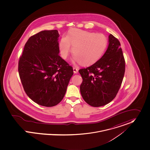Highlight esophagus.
Masks as SVG:
<instances>
[{"label":"esophagus","mask_w":150,"mask_h":150,"mask_svg":"<svg viewBox=\"0 0 150 150\" xmlns=\"http://www.w3.org/2000/svg\"><path fill=\"white\" fill-rule=\"evenodd\" d=\"M78 70H79V69H78V68H77V67H74V68H73V71H74V72L75 74L78 73Z\"/></svg>","instance_id":"34e87169"}]
</instances>
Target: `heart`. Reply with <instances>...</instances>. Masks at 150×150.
Returning a JSON list of instances; mask_svg holds the SVG:
<instances>
[{
	"label": "heart",
	"mask_w": 150,
	"mask_h": 150,
	"mask_svg": "<svg viewBox=\"0 0 150 150\" xmlns=\"http://www.w3.org/2000/svg\"><path fill=\"white\" fill-rule=\"evenodd\" d=\"M108 45L106 37L97 34L80 29H73L62 38L59 50L62 57L66 59L72 46L75 59L84 65H90L98 61L103 55Z\"/></svg>",
	"instance_id": "1"
}]
</instances>
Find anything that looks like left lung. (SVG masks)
I'll list each match as a JSON object with an SVG mask.
<instances>
[{"instance_id":"8db88e82","label":"left lung","mask_w":150,"mask_h":150,"mask_svg":"<svg viewBox=\"0 0 150 150\" xmlns=\"http://www.w3.org/2000/svg\"><path fill=\"white\" fill-rule=\"evenodd\" d=\"M109 42L99 60L79 70L83 79L80 86L81 95L93 107L104 106L116 97L125 73V63L120 41L110 34Z\"/></svg>"}]
</instances>
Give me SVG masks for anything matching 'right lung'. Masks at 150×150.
<instances>
[{
  "instance_id": "1",
  "label": "right lung",
  "mask_w": 150,
  "mask_h": 150,
  "mask_svg": "<svg viewBox=\"0 0 150 150\" xmlns=\"http://www.w3.org/2000/svg\"><path fill=\"white\" fill-rule=\"evenodd\" d=\"M57 30H43L31 36L18 63L23 89L34 102L52 107L61 102L74 72L59 55Z\"/></svg>"
}]
</instances>
